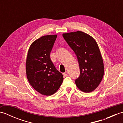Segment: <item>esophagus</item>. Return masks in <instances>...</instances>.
Here are the masks:
<instances>
[{
    "label": "esophagus",
    "mask_w": 123,
    "mask_h": 123,
    "mask_svg": "<svg viewBox=\"0 0 123 123\" xmlns=\"http://www.w3.org/2000/svg\"><path fill=\"white\" fill-rule=\"evenodd\" d=\"M68 74V71H66V72H65L64 73H63V75L64 77L67 76Z\"/></svg>",
    "instance_id": "esophagus-1"
}]
</instances>
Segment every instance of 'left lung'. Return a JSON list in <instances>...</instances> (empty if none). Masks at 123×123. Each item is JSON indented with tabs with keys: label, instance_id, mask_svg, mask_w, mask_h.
Instances as JSON below:
<instances>
[{
	"label": "left lung",
	"instance_id": "left-lung-1",
	"mask_svg": "<svg viewBox=\"0 0 123 123\" xmlns=\"http://www.w3.org/2000/svg\"><path fill=\"white\" fill-rule=\"evenodd\" d=\"M64 40L76 55L80 74L75 80L77 87L85 92L98 87L104 76L103 58L96 41L81 31L64 33Z\"/></svg>",
	"mask_w": 123,
	"mask_h": 123
}]
</instances>
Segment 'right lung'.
I'll return each mask as SVG.
<instances>
[{
  "mask_svg": "<svg viewBox=\"0 0 123 123\" xmlns=\"http://www.w3.org/2000/svg\"><path fill=\"white\" fill-rule=\"evenodd\" d=\"M57 35L42 36L31 44L28 49L26 71L33 88L43 95L55 93L63 82V77L50 59V53Z\"/></svg>",
  "mask_w": 123,
  "mask_h": 123,
  "instance_id": "1",
  "label": "right lung"
}]
</instances>
